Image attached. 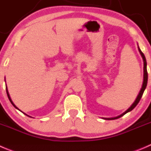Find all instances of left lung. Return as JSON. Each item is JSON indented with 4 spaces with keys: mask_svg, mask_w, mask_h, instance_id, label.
I'll return each mask as SVG.
<instances>
[{
    "mask_svg": "<svg viewBox=\"0 0 151 151\" xmlns=\"http://www.w3.org/2000/svg\"><path fill=\"white\" fill-rule=\"evenodd\" d=\"M138 49H139V52L140 55H141L142 58L143 59V61H144V77H143V83H142V88L141 90H140L138 96H137V99H136V100L134 101V103L131 105V106L129 108H128V110H127L126 111H125V112L123 113V114H122L121 115H119V116H116V117H113V118H105V119H108V120H112V119H118V118H120L121 116H122L123 115H125V114H127L128 112H129V111H132L133 109H134V108H135L136 106L137 105V104L139 103V102L140 101V99H141L142 96V94L143 93H144L145 90L146 88V86H147V62H146V59H145V57L144 54L142 52V51L140 50V49L139 48L138 46Z\"/></svg>",
    "mask_w": 151,
    "mask_h": 151,
    "instance_id": "1",
    "label": "left lung"
}]
</instances>
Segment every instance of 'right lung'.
Wrapping results in <instances>:
<instances>
[{"label": "right lung", "instance_id": "1", "mask_svg": "<svg viewBox=\"0 0 151 151\" xmlns=\"http://www.w3.org/2000/svg\"><path fill=\"white\" fill-rule=\"evenodd\" d=\"M6 93H7V96H8V98H9V101H10V102H11V103H12V105H13V106H14V108H17V109H18V108H17V107H16V106H15V105H14V103H13V102H12V101L11 98H10V96H9V92H8V90H7V87H6Z\"/></svg>", "mask_w": 151, "mask_h": 151}]
</instances>
